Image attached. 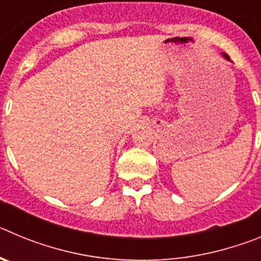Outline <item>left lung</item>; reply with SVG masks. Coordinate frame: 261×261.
I'll list each match as a JSON object with an SVG mask.
<instances>
[{
  "mask_svg": "<svg viewBox=\"0 0 261 261\" xmlns=\"http://www.w3.org/2000/svg\"><path fill=\"white\" fill-rule=\"evenodd\" d=\"M222 56H223V57H225V59H226V60H227V61H230V57H229V56H227V55H226V53H222Z\"/></svg>",
  "mask_w": 261,
  "mask_h": 261,
  "instance_id": "8db88e82",
  "label": "left lung"
}]
</instances>
